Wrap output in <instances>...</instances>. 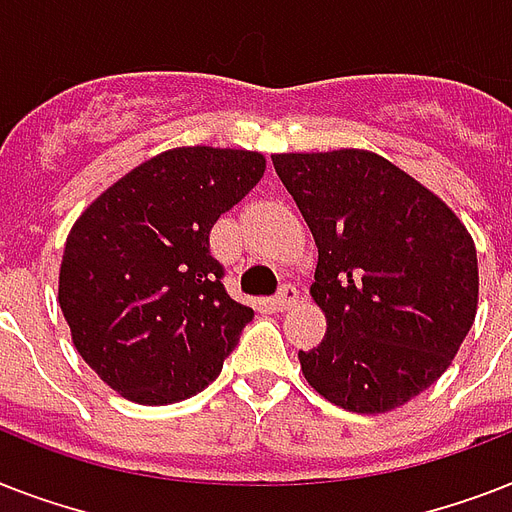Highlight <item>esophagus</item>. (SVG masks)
Listing matches in <instances>:
<instances>
[{
	"label": "esophagus",
	"instance_id": "obj_1",
	"mask_svg": "<svg viewBox=\"0 0 512 512\" xmlns=\"http://www.w3.org/2000/svg\"><path fill=\"white\" fill-rule=\"evenodd\" d=\"M297 297H300V292H297L295 284H284V287L279 289V295L273 297V308H279V311H289V308L297 303Z\"/></svg>",
	"mask_w": 512,
	"mask_h": 512
}]
</instances>
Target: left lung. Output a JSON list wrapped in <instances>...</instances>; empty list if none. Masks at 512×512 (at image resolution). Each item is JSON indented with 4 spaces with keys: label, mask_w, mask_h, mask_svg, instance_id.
<instances>
[{
    "label": "left lung",
    "mask_w": 512,
    "mask_h": 512,
    "mask_svg": "<svg viewBox=\"0 0 512 512\" xmlns=\"http://www.w3.org/2000/svg\"><path fill=\"white\" fill-rule=\"evenodd\" d=\"M311 228V297L327 335L300 350L308 385L358 414H385L449 369L478 308L476 244L436 193L361 148L273 154Z\"/></svg>",
    "instance_id": "left-lung-1"
}]
</instances>
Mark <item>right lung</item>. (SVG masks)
Returning <instances> with one entry per match:
<instances>
[{
    "label": "right lung",
    "mask_w": 512,
    "mask_h": 512,
    "mask_svg": "<svg viewBox=\"0 0 512 512\" xmlns=\"http://www.w3.org/2000/svg\"><path fill=\"white\" fill-rule=\"evenodd\" d=\"M265 172L241 148H170L100 193L63 249L58 303L90 369L127 401L196 396L223 369L252 308L209 255L217 217Z\"/></svg>",
    "instance_id": "right-lung-1"
}]
</instances>
